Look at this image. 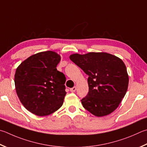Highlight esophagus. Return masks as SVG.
Segmentation results:
<instances>
[{"label":"esophagus","instance_id":"obj_1","mask_svg":"<svg viewBox=\"0 0 147 147\" xmlns=\"http://www.w3.org/2000/svg\"><path fill=\"white\" fill-rule=\"evenodd\" d=\"M76 90V87H73L71 88V89H70V91L73 92H75Z\"/></svg>","mask_w":147,"mask_h":147}]
</instances>
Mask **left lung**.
Returning <instances> with one entry per match:
<instances>
[{
  "label": "left lung",
  "instance_id": "left-lung-1",
  "mask_svg": "<svg viewBox=\"0 0 147 147\" xmlns=\"http://www.w3.org/2000/svg\"><path fill=\"white\" fill-rule=\"evenodd\" d=\"M69 58L89 76V92L81 100L83 107L98 117L113 113L124 98L129 85L122 60L103 52L73 54Z\"/></svg>",
  "mask_w": 147,
  "mask_h": 147
}]
</instances>
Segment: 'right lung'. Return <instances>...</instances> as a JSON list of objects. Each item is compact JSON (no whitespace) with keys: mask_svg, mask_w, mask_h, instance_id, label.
Masks as SVG:
<instances>
[{"mask_svg":"<svg viewBox=\"0 0 147 147\" xmlns=\"http://www.w3.org/2000/svg\"><path fill=\"white\" fill-rule=\"evenodd\" d=\"M60 59L51 51L40 52L29 57L16 70L18 97L27 110L37 116L49 115L63 103L66 78L57 69Z\"/></svg>","mask_w":147,"mask_h":147,"instance_id":"1","label":"right lung"}]
</instances>
